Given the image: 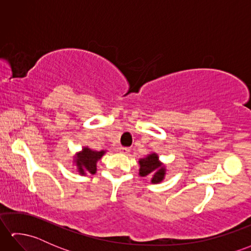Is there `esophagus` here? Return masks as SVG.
<instances>
[{
	"mask_svg": "<svg viewBox=\"0 0 251 251\" xmlns=\"http://www.w3.org/2000/svg\"><path fill=\"white\" fill-rule=\"evenodd\" d=\"M120 152L122 153V154H128L129 152H130V150L128 148H124V147H121L120 148Z\"/></svg>",
	"mask_w": 251,
	"mask_h": 251,
	"instance_id": "34e87169",
	"label": "esophagus"
}]
</instances>
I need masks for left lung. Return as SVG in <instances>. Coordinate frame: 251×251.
Returning <instances> with one entry per match:
<instances>
[{
  "label": "left lung",
  "mask_w": 251,
  "mask_h": 251,
  "mask_svg": "<svg viewBox=\"0 0 251 251\" xmlns=\"http://www.w3.org/2000/svg\"><path fill=\"white\" fill-rule=\"evenodd\" d=\"M138 163H139V176L151 177V183H161L166 177V166L159 161L157 153H149L146 157L140 158Z\"/></svg>",
  "instance_id": "left-lung-1"
}]
</instances>
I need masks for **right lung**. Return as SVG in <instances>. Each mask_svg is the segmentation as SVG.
I'll use <instances>...</instances> for the list:
<instances>
[{"instance_id":"1","label":"right lung","mask_w":251,"mask_h":251,"mask_svg":"<svg viewBox=\"0 0 251 251\" xmlns=\"http://www.w3.org/2000/svg\"><path fill=\"white\" fill-rule=\"evenodd\" d=\"M105 152V150L95 151L88 147H83L82 150L78 151L73 156L72 161L74 166L76 167V172L78 175H95L96 172H97V163L104 155Z\"/></svg>"}]
</instances>
